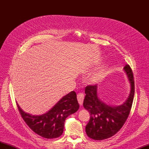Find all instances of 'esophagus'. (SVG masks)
<instances>
[{
  "instance_id": "34e87169",
  "label": "esophagus",
  "mask_w": 149,
  "mask_h": 149,
  "mask_svg": "<svg viewBox=\"0 0 149 149\" xmlns=\"http://www.w3.org/2000/svg\"><path fill=\"white\" fill-rule=\"evenodd\" d=\"M77 100L80 105H83L84 101V94L82 93H79L77 94Z\"/></svg>"
}]
</instances>
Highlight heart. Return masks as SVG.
Here are the masks:
<instances>
[{
    "mask_svg": "<svg viewBox=\"0 0 149 149\" xmlns=\"http://www.w3.org/2000/svg\"><path fill=\"white\" fill-rule=\"evenodd\" d=\"M99 78H100V76H99V74H94L92 76L91 79L92 81L95 82V81H96L98 80Z\"/></svg>",
    "mask_w": 149,
    "mask_h": 149,
    "instance_id": "b5f03b06",
    "label": "heart"
}]
</instances>
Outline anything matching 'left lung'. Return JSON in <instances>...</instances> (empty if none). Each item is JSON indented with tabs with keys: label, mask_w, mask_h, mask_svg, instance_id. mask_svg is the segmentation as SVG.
Segmentation results:
<instances>
[{
	"label": "left lung",
	"mask_w": 149,
	"mask_h": 149,
	"mask_svg": "<svg viewBox=\"0 0 149 149\" xmlns=\"http://www.w3.org/2000/svg\"><path fill=\"white\" fill-rule=\"evenodd\" d=\"M124 69L131 86L130 95L123 104L112 107L100 101L97 94V84L85 88L83 106L90 114V120L86 126L87 136L96 141L113 136L122 128L128 118L134 100L135 86L132 70L129 65Z\"/></svg>",
	"instance_id": "1"
}]
</instances>
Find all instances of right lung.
I'll list each match as a JSON object with an SVG mask.
<instances>
[{
    "instance_id": "obj_1",
    "label": "right lung",
    "mask_w": 149,
    "mask_h": 149,
    "mask_svg": "<svg viewBox=\"0 0 149 149\" xmlns=\"http://www.w3.org/2000/svg\"><path fill=\"white\" fill-rule=\"evenodd\" d=\"M17 106L21 117L29 127L38 136L46 139L57 138L61 136L65 119L79 107L74 91L66 94L52 109L41 116L26 114L17 102Z\"/></svg>"
}]
</instances>
